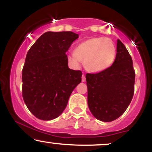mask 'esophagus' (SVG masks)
Returning <instances> with one entry per match:
<instances>
[{
    "label": "esophagus",
    "mask_w": 152,
    "mask_h": 152,
    "mask_svg": "<svg viewBox=\"0 0 152 152\" xmlns=\"http://www.w3.org/2000/svg\"><path fill=\"white\" fill-rule=\"evenodd\" d=\"M81 78H82V79H81L82 82L86 81V76H85L84 74H83V75H82V77Z\"/></svg>",
    "instance_id": "34e87169"
}]
</instances>
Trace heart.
<instances>
[{
  "instance_id": "heart-1",
  "label": "heart",
  "mask_w": 152,
  "mask_h": 152,
  "mask_svg": "<svg viewBox=\"0 0 152 152\" xmlns=\"http://www.w3.org/2000/svg\"><path fill=\"white\" fill-rule=\"evenodd\" d=\"M116 47L106 38H91L79 43L74 48V54L68 56L69 61L78 66L83 61V66L92 73L106 70L113 64L116 57Z\"/></svg>"
}]
</instances>
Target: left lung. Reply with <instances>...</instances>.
<instances>
[{"mask_svg": "<svg viewBox=\"0 0 152 152\" xmlns=\"http://www.w3.org/2000/svg\"><path fill=\"white\" fill-rule=\"evenodd\" d=\"M116 58L106 70L86 74L88 106L95 118L109 122L121 116L134 93L135 71L129 53L117 40Z\"/></svg>", "mask_w": 152, "mask_h": 152, "instance_id": "obj_1", "label": "left lung"}]
</instances>
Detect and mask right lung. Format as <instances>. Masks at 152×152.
<instances>
[{"label":"right lung","instance_id":"1","mask_svg":"<svg viewBox=\"0 0 152 152\" xmlns=\"http://www.w3.org/2000/svg\"><path fill=\"white\" fill-rule=\"evenodd\" d=\"M78 35L48 31L28 51L22 71V96L29 111L41 120H52L66 109L82 72L68 67V51Z\"/></svg>","mask_w":152,"mask_h":152}]
</instances>
